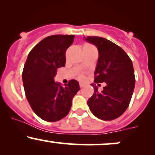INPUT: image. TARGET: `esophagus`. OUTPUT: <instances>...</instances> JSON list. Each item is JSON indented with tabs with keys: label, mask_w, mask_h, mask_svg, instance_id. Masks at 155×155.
<instances>
[{
	"label": "esophagus",
	"mask_w": 155,
	"mask_h": 155,
	"mask_svg": "<svg viewBox=\"0 0 155 155\" xmlns=\"http://www.w3.org/2000/svg\"><path fill=\"white\" fill-rule=\"evenodd\" d=\"M79 87H84V84H82V83H80L79 84Z\"/></svg>",
	"instance_id": "obj_1"
}]
</instances>
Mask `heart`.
I'll return each instance as SVG.
<instances>
[{
	"label": "heart",
	"mask_w": 155,
	"mask_h": 155,
	"mask_svg": "<svg viewBox=\"0 0 155 155\" xmlns=\"http://www.w3.org/2000/svg\"><path fill=\"white\" fill-rule=\"evenodd\" d=\"M85 76H84V74H80L79 75V79H81V80H84V79Z\"/></svg>",
	"instance_id": "obj_1"
}]
</instances>
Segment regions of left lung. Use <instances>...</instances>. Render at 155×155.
<instances>
[{
    "mask_svg": "<svg viewBox=\"0 0 155 155\" xmlns=\"http://www.w3.org/2000/svg\"><path fill=\"white\" fill-rule=\"evenodd\" d=\"M85 40L98 49L94 81L106 83L101 92L95 84H92L94 94L87 101L89 108L101 120H115L127 110L134 90L136 79L132 60L111 41L97 36H88Z\"/></svg>",
    "mask_w": 155,
    "mask_h": 155,
    "instance_id": "left-lung-1",
    "label": "left lung"
}]
</instances>
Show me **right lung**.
Instances as JSON below:
<instances>
[{
  "label": "right lung",
  "instance_id": "obj_1",
  "mask_svg": "<svg viewBox=\"0 0 155 155\" xmlns=\"http://www.w3.org/2000/svg\"><path fill=\"white\" fill-rule=\"evenodd\" d=\"M73 35H54L32 49L25 63L22 81L30 106L47 122H56L68 114L72 99L79 90L76 80L61 86L54 82L58 68L65 65V51L74 42Z\"/></svg>",
  "mask_w": 155,
  "mask_h": 155
}]
</instances>
